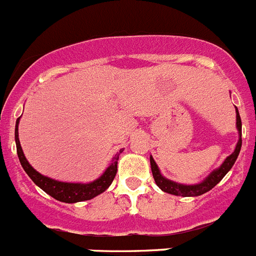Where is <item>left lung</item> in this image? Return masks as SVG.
<instances>
[{
  "label": "left lung",
  "mask_w": 256,
  "mask_h": 256,
  "mask_svg": "<svg viewBox=\"0 0 256 256\" xmlns=\"http://www.w3.org/2000/svg\"><path fill=\"white\" fill-rule=\"evenodd\" d=\"M236 112H237V128L238 133H240V140H238L237 146H236V150L229 155L228 158L224 160L222 166H220L218 170L210 174L206 180H203L200 184L196 185H182L178 184V182H174L171 180H167L166 178H163L159 172V168L156 166V163L154 162L152 156H150V164H152V178L155 180V184L160 188L162 190L166 192V193L174 194V196H202L206 192L211 190L216 184H219L220 181L222 180V178L226 176L229 172V170L233 167L236 159H237L238 154H240V150H241L242 146V123H241V116H240V112H238L237 107H236Z\"/></svg>",
  "instance_id": "left-lung-1"
}]
</instances>
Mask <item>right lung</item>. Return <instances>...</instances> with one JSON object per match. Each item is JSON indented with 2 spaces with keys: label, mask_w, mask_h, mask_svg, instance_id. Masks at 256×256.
<instances>
[{
  "label": "right lung",
  "mask_w": 256,
  "mask_h": 256,
  "mask_svg": "<svg viewBox=\"0 0 256 256\" xmlns=\"http://www.w3.org/2000/svg\"><path fill=\"white\" fill-rule=\"evenodd\" d=\"M19 119L16 120V126H15V142H16V152H18L19 160L23 167V170L27 172V174L30 178V180L34 181L37 186H40L45 193L56 198V200L64 203H75V202H82V200H88L94 198L98 194L104 193L107 188L110 186L111 182L114 181L118 172V159H119L120 152L123 150H120L112 159V163L108 168H107L104 174L101 178H97L93 182L89 184H72V182H60V181L52 180V178L42 176L41 174L34 170V167L28 163L22 150L20 142H19L18 136V123Z\"/></svg>",
  "instance_id": "add662e5"
}]
</instances>
